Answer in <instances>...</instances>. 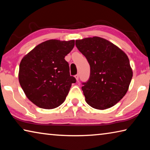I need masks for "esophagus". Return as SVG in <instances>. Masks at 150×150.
<instances>
[{
	"label": "esophagus",
	"mask_w": 150,
	"mask_h": 150,
	"mask_svg": "<svg viewBox=\"0 0 150 150\" xmlns=\"http://www.w3.org/2000/svg\"><path fill=\"white\" fill-rule=\"evenodd\" d=\"M75 79H76V80H77V81L79 80V75H78V74L75 75Z\"/></svg>",
	"instance_id": "obj_1"
}]
</instances>
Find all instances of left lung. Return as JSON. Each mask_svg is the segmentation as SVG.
I'll use <instances>...</instances> for the list:
<instances>
[{
  "instance_id": "1",
  "label": "left lung",
  "mask_w": 150,
  "mask_h": 150,
  "mask_svg": "<svg viewBox=\"0 0 150 150\" xmlns=\"http://www.w3.org/2000/svg\"><path fill=\"white\" fill-rule=\"evenodd\" d=\"M75 45L91 67L89 79L81 88L86 102L98 110L115 106L126 95L133 76L127 55L100 37L77 40Z\"/></svg>"
}]
</instances>
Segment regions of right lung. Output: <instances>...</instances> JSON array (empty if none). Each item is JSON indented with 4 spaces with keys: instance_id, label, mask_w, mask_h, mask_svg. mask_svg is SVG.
Wrapping results in <instances>:
<instances>
[{
    "instance_id": "obj_1",
    "label": "right lung",
    "mask_w": 150,
    "mask_h": 150,
    "mask_svg": "<svg viewBox=\"0 0 150 150\" xmlns=\"http://www.w3.org/2000/svg\"><path fill=\"white\" fill-rule=\"evenodd\" d=\"M74 45V40H49L36 45L22 59L19 83L26 97L35 105L53 109L65 101L71 84L76 82L65 60Z\"/></svg>"
}]
</instances>
